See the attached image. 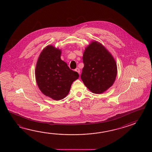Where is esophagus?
Segmentation results:
<instances>
[{"label":"esophagus","instance_id":"1","mask_svg":"<svg viewBox=\"0 0 152 152\" xmlns=\"http://www.w3.org/2000/svg\"><path fill=\"white\" fill-rule=\"evenodd\" d=\"M75 71L77 72L78 73H79V75H80V69H79V68H76L75 69Z\"/></svg>","mask_w":152,"mask_h":152}]
</instances>
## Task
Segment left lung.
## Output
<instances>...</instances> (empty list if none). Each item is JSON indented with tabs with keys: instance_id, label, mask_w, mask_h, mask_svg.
I'll return each instance as SVG.
<instances>
[{
	"instance_id": "8db88e82",
	"label": "left lung",
	"mask_w": 152,
	"mask_h": 152,
	"mask_svg": "<svg viewBox=\"0 0 152 152\" xmlns=\"http://www.w3.org/2000/svg\"><path fill=\"white\" fill-rule=\"evenodd\" d=\"M84 67L81 79L92 93L103 94L113 86L117 67L112 54L102 43L92 41L86 47L83 57Z\"/></svg>"
}]
</instances>
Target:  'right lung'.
I'll return each mask as SVG.
<instances>
[{"label": "right lung", "mask_w": 152, "mask_h": 152, "mask_svg": "<svg viewBox=\"0 0 152 152\" xmlns=\"http://www.w3.org/2000/svg\"><path fill=\"white\" fill-rule=\"evenodd\" d=\"M61 55V49L47 45L40 53L36 66V80L39 89L55 100L66 97L73 82L79 77L77 72L62 60Z\"/></svg>", "instance_id": "add662e5"}]
</instances>
